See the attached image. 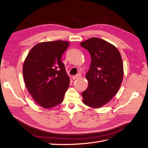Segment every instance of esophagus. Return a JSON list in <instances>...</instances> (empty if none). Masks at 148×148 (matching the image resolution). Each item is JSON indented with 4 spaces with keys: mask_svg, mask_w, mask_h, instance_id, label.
Returning a JSON list of instances; mask_svg holds the SVG:
<instances>
[{
    "mask_svg": "<svg viewBox=\"0 0 148 148\" xmlns=\"http://www.w3.org/2000/svg\"><path fill=\"white\" fill-rule=\"evenodd\" d=\"M81 75H79V74H78L77 75H75V76H73L72 77V79H78V78H81Z\"/></svg>",
    "mask_w": 148,
    "mask_h": 148,
    "instance_id": "34e87169",
    "label": "esophagus"
}]
</instances>
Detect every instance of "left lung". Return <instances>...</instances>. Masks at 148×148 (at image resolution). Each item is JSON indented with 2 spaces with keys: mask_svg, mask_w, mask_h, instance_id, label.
I'll return each mask as SVG.
<instances>
[{
  "mask_svg": "<svg viewBox=\"0 0 148 148\" xmlns=\"http://www.w3.org/2000/svg\"><path fill=\"white\" fill-rule=\"evenodd\" d=\"M80 44L91 57L86 75L88 86L82 95L83 102L92 108H100L112 99L122 83V57L117 47L100 38H91Z\"/></svg>",
  "mask_w": 148,
  "mask_h": 148,
  "instance_id": "obj_1",
  "label": "left lung"
}]
</instances>
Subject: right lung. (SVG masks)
Wrapping results in <instances>:
<instances>
[{
    "label": "right lung",
    "instance_id": "obj_1",
    "mask_svg": "<svg viewBox=\"0 0 148 148\" xmlns=\"http://www.w3.org/2000/svg\"><path fill=\"white\" fill-rule=\"evenodd\" d=\"M69 42H42L35 45L25 60V85L34 101L43 108L60 104L69 87L70 78L61 57Z\"/></svg>",
    "mask_w": 148,
    "mask_h": 148
}]
</instances>
